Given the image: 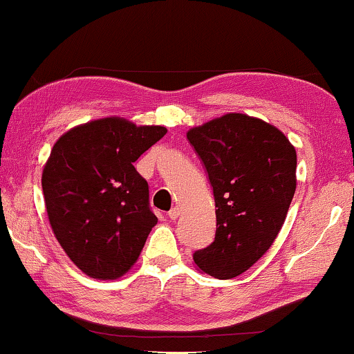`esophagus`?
<instances>
[{
    "instance_id": "obj_1",
    "label": "esophagus",
    "mask_w": 354,
    "mask_h": 354,
    "mask_svg": "<svg viewBox=\"0 0 354 354\" xmlns=\"http://www.w3.org/2000/svg\"><path fill=\"white\" fill-rule=\"evenodd\" d=\"M179 214H181V209H179L178 206H175V207H171L170 211H168V217L171 218V221H176V218L179 217Z\"/></svg>"
}]
</instances>
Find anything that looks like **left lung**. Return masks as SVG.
<instances>
[{
    "label": "left lung",
    "instance_id": "1",
    "mask_svg": "<svg viewBox=\"0 0 354 354\" xmlns=\"http://www.w3.org/2000/svg\"><path fill=\"white\" fill-rule=\"evenodd\" d=\"M216 201V238L194 254L201 271L233 279L271 248L296 190V151L268 122L243 113L187 132Z\"/></svg>",
    "mask_w": 354,
    "mask_h": 354
}]
</instances>
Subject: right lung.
Instances as JSON below:
<instances>
[{
  "label": "right lung",
  "instance_id": "obj_1",
  "mask_svg": "<svg viewBox=\"0 0 354 354\" xmlns=\"http://www.w3.org/2000/svg\"><path fill=\"white\" fill-rule=\"evenodd\" d=\"M165 133L113 116L71 129L55 143L42 173L48 221L89 277L113 280L137 261L157 217L133 162Z\"/></svg>",
  "mask_w": 354,
  "mask_h": 354
}]
</instances>
